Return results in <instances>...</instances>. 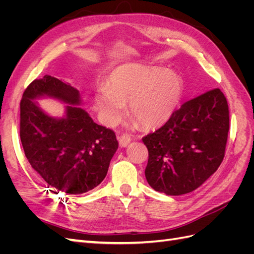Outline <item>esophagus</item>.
Returning <instances> with one entry per match:
<instances>
[{
  "instance_id": "obj_1",
  "label": "esophagus",
  "mask_w": 254,
  "mask_h": 254,
  "mask_svg": "<svg viewBox=\"0 0 254 254\" xmlns=\"http://www.w3.org/2000/svg\"><path fill=\"white\" fill-rule=\"evenodd\" d=\"M119 142L122 147H126V146H128V144L131 142V137H130L129 134L124 133L119 136Z\"/></svg>"
}]
</instances>
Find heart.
Returning a JSON list of instances; mask_svg holds the SVG:
<instances>
[{"instance_id":"obj_1","label":"heart","mask_w":254,"mask_h":254,"mask_svg":"<svg viewBox=\"0 0 254 254\" xmlns=\"http://www.w3.org/2000/svg\"><path fill=\"white\" fill-rule=\"evenodd\" d=\"M183 96V81L164 67L126 64L114 68L108 87L97 91L95 99L106 124L115 125L129 111L144 127L155 128L170 119Z\"/></svg>"}]
</instances>
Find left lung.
<instances>
[{
	"label": "left lung",
	"mask_w": 254,
	"mask_h": 254,
	"mask_svg": "<svg viewBox=\"0 0 254 254\" xmlns=\"http://www.w3.org/2000/svg\"><path fill=\"white\" fill-rule=\"evenodd\" d=\"M229 107L219 89L184 103L165 124L143 137L148 149L145 177L157 191H193L217 171L225 157Z\"/></svg>",
	"instance_id": "8db88e82"
}]
</instances>
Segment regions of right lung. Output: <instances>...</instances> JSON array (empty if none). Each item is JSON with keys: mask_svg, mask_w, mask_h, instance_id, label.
Masks as SVG:
<instances>
[{"mask_svg": "<svg viewBox=\"0 0 254 254\" xmlns=\"http://www.w3.org/2000/svg\"><path fill=\"white\" fill-rule=\"evenodd\" d=\"M41 97L67 103L64 117L45 114L34 101ZM80 104L77 89L50 75L30 83L20 103V137L28 162L49 186L70 195L101 184L119 147L112 130L94 123Z\"/></svg>", "mask_w": 254, "mask_h": 254, "instance_id": "add662e5", "label": "right lung"}]
</instances>
